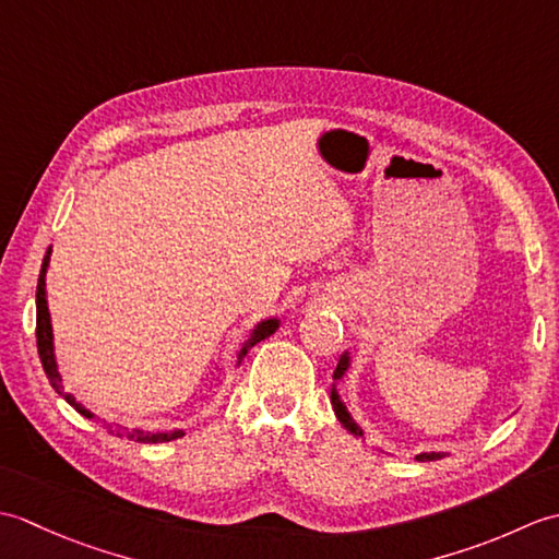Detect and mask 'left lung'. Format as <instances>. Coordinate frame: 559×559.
I'll list each match as a JSON object with an SVG mask.
<instances>
[{
	"mask_svg": "<svg viewBox=\"0 0 559 559\" xmlns=\"http://www.w3.org/2000/svg\"><path fill=\"white\" fill-rule=\"evenodd\" d=\"M348 370V355H343V358L338 360V367H336V372H334V379H341L343 377V372ZM331 406H334V413H336V418L341 420V425L346 427L348 432H353L355 437H362V430L358 425H355V420L350 418V413L346 411V406H343L341 403V399H338V394L336 391H331ZM444 454L442 451H430V454H418L415 459L418 461H437V459H442Z\"/></svg>",
	"mask_w": 559,
	"mask_h": 559,
	"instance_id": "obj_1",
	"label": "left lung"
}]
</instances>
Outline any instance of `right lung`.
<instances>
[{
    "label": "right lung",
    "mask_w": 559,
    "mask_h": 559,
    "mask_svg": "<svg viewBox=\"0 0 559 559\" xmlns=\"http://www.w3.org/2000/svg\"><path fill=\"white\" fill-rule=\"evenodd\" d=\"M47 264H50V249H47V254L43 259V269H40V276H38V293H35V307H38V317H35V338H38V355H40V362H43V370L50 379L52 389L57 394H62L71 406H74L83 418H96L91 411H86L81 406V403L71 396L64 394V386H62V377L57 372V362H55V348H52V324H50V312H47V300H45V273H47ZM278 329V319H266V322H261L254 331L252 336L245 341V346L240 350V358L242 355L254 346V343L269 338L273 331ZM117 432H120V427H117ZM127 432V430H124ZM182 430H173V432H144V430H132L127 432L129 439H134V442H146V444H158V442H170V439L182 437Z\"/></svg>",
    "instance_id": "1"
}]
</instances>
